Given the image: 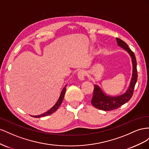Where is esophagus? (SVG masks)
Wrapping results in <instances>:
<instances>
[{"label": "esophagus", "mask_w": 149, "mask_h": 149, "mask_svg": "<svg viewBox=\"0 0 149 149\" xmlns=\"http://www.w3.org/2000/svg\"><path fill=\"white\" fill-rule=\"evenodd\" d=\"M85 75H86V72H85L84 70H80V71L78 72L77 77H78V78L79 79V80H84Z\"/></svg>", "instance_id": "obj_1"}]
</instances>
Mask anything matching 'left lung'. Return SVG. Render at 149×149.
Masks as SVG:
<instances>
[{
    "instance_id": "left-lung-1",
    "label": "left lung",
    "mask_w": 149,
    "mask_h": 149,
    "mask_svg": "<svg viewBox=\"0 0 149 149\" xmlns=\"http://www.w3.org/2000/svg\"><path fill=\"white\" fill-rule=\"evenodd\" d=\"M116 40L118 45L125 50L132 57V61L133 65L132 77L128 90L124 94L117 97H110L104 94L100 88L97 85H95L91 103L95 108L100 110H105V111L117 109L130 100L133 95L135 84L137 81L138 75L137 70V61H136L134 53L129 49L128 45L124 41L118 39V38H116Z\"/></svg>"
}]
</instances>
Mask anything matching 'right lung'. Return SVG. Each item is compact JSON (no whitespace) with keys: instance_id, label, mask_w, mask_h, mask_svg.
Returning a JSON list of instances; mask_svg holds the SVG:
<instances>
[{"instance_id":"add662e5","label":"right lung","mask_w":149,"mask_h":149,"mask_svg":"<svg viewBox=\"0 0 149 149\" xmlns=\"http://www.w3.org/2000/svg\"><path fill=\"white\" fill-rule=\"evenodd\" d=\"M67 85H66V86L64 87H63V88L62 89V92L61 93V95H60V97H59V99H58L56 104H55L52 108H51L49 110H48L47 112H46L42 113L41 115H39V116H32V117H36V118H39V117H45V116H49V115L52 114V113L56 112V110L58 109V107H60L61 104L62 102V100L63 99V97H64L65 93V91H66V87H67Z\"/></svg>"}]
</instances>
